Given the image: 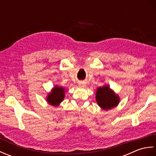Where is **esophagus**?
Returning <instances> with one entry per match:
<instances>
[{
    "label": "esophagus",
    "instance_id": "34e87169",
    "mask_svg": "<svg viewBox=\"0 0 156 156\" xmlns=\"http://www.w3.org/2000/svg\"><path fill=\"white\" fill-rule=\"evenodd\" d=\"M79 85L81 86V87H84L85 83L83 82H79Z\"/></svg>",
    "mask_w": 156,
    "mask_h": 156
}]
</instances>
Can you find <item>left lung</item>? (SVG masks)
Listing matches in <instances>:
<instances>
[{
    "label": "left lung",
    "mask_w": 156,
    "mask_h": 156,
    "mask_svg": "<svg viewBox=\"0 0 156 156\" xmlns=\"http://www.w3.org/2000/svg\"><path fill=\"white\" fill-rule=\"evenodd\" d=\"M96 100L99 107L103 110H108L117 107L119 103V97L107 85L98 87L96 92Z\"/></svg>",
    "instance_id": "obj_1"
}]
</instances>
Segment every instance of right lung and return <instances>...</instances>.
Here are the masks:
<instances>
[{
	"instance_id": "obj_1",
	"label": "right lung",
	"mask_w": 156,
	"mask_h": 156,
	"mask_svg": "<svg viewBox=\"0 0 156 156\" xmlns=\"http://www.w3.org/2000/svg\"><path fill=\"white\" fill-rule=\"evenodd\" d=\"M65 89L63 87L55 86L51 92L48 95L46 101L53 106H58L64 100L65 97Z\"/></svg>"
}]
</instances>
